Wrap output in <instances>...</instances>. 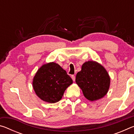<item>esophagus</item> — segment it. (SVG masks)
<instances>
[{"label": "esophagus", "mask_w": 134, "mask_h": 134, "mask_svg": "<svg viewBox=\"0 0 134 134\" xmlns=\"http://www.w3.org/2000/svg\"><path fill=\"white\" fill-rule=\"evenodd\" d=\"M71 79H72V80H73L74 81H75V80H76V77H75V76H74V75H72V76H71Z\"/></svg>", "instance_id": "34e87169"}]
</instances>
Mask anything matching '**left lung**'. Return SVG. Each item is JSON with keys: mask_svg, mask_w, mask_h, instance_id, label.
Returning <instances> with one entry per match:
<instances>
[{"mask_svg": "<svg viewBox=\"0 0 134 134\" xmlns=\"http://www.w3.org/2000/svg\"><path fill=\"white\" fill-rule=\"evenodd\" d=\"M76 83L86 99L94 101L107 93L110 79L102 65L94 61H89L84 63L81 71L77 74Z\"/></svg>", "mask_w": 134, "mask_h": 134, "instance_id": "8db88e82", "label": "left lung"}]
</instances>
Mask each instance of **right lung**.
I'll list each match as a JSON object with an SVG mask.
<instances>
[{
    "mask_svg": "<svg viewBox=\"0 0 134 134\" xmlns=\"http://www.w3.org/2000/svg\"><path fill=\"white\" fill-rule=\"evenodd\" d=\"M72 83L67 72L55 63L45 64L36 72L33 88L42 100L54 103L62 99L65 90Z\"/></svg>",
    "mask_w": 134,
    "mask_h": 134,
    "instance_id": "add662e5",
    "label": "right lung"
}]
</instances>
